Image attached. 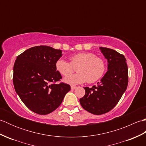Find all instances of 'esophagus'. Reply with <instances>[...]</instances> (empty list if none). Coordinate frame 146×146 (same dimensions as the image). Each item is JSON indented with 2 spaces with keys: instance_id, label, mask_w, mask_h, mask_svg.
Listing matches in <instances>:
<instances>
[{
  "instance_id": "1",
  "label": "esophagus",
  "mask_w": 146,
  "mask_h": 146,
  "mask_svg": "<svg viewBox=\"0 0 146 146\" xmlns=\"http://www.w3.org/2000/svg\"><path fill=\"white\" fill-rule=\"evenodd\" d=\"M77 87L76 86H71V90H75V89H76Z\"/></svg>"
}]
</instances>
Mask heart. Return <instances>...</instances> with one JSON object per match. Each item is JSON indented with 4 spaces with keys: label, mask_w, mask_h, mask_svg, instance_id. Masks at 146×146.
Masks as SVG:
<instances>
[{
    "label": "heart",
    "mask_w": 146,
    "mask_h": 146,
    "mask_svg": "<svg viewBox=\"0 0 146 146\" xmlns=\"http://www.w3.org/2000/svg\"><path fill=\"white\" fill-rule=\"evenodd\" d=\"M70 63L60 58L56 61L55 68L61 75L67 76L72 72L73 66H78V74L68 76L64 79V82L75 85L87 81L94 83L101 78L106 70V64L103 59L96 56L92 52H81L71 55Z\"/></svg>",
    "instance_id": "1"
}]
</instances>
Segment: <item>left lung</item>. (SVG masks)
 Segmentation results:
<instances>
[{
    "label": "left lung",
    "instance_id": "obj_1",
    "mask_svg": "<svg viewBox=\"0 0 146 146\" xmlns=\"http://www.w3.org/2000/svg\"><path fill=\"white\" fill-rule=\"evenodd\" d=\"M100 49L108 61V71L97 86L85 87V95L80 99L82 107L95 115L107 113L113 108L128 85V68L124 56L112 49Z\"/></svg>",
    "mask_w": 146,
    "mask_h": 146
}]
</instances>
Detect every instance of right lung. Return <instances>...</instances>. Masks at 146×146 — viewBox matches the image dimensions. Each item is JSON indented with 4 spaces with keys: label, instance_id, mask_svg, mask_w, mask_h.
I'll return each mask as SVG.
<instances>
[{
    "label": "right lung",
    "instance_id": "1",
    "mask_svg": "<svg viewBox=\"0 0 146 146\" xmlns=\"http://www.w3.org/2000/svg\"><path fill=\"white\" fill-rule=\"evenodd\" d=\"M62 51L50 46L32 47L17 57L14 65L15 92L29 110L39 115L51 113L60 106L70 85L63 82L56 70Z\"/></svg>",
    "mask_w": 146,
    "mask_h": 146
}]
</instances>
